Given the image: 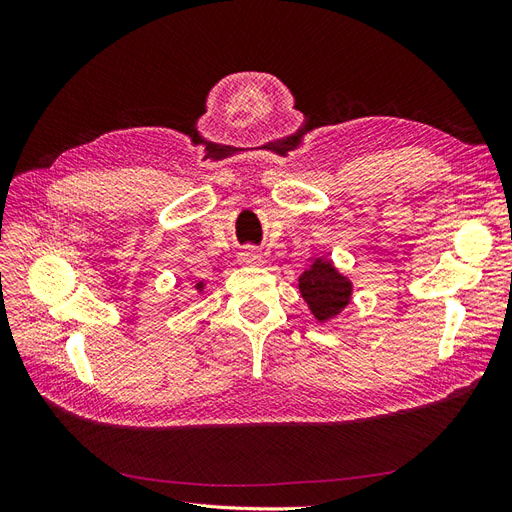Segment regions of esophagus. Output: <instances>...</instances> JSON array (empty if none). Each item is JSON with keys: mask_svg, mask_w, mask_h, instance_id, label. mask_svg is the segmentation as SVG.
Segmentation results:
<instances>
[{"mask_svg": "<svg viewBox=\"0 0 512 512\" xmlns=\"http://www.w3.org/2000/svg\"><path fill=\"white\" fill-rule=\"evenodd\" d=\"M239 262L243 267H254L262 262V254L256 250V247H245V250L239 254Z\"/></svg>", "mask_w": 512, "mask_h": 512, "instance_id": "1", "label": "esophagus"}]
</instances>
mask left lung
Instances as JSON below:
<instances>
[{
	"label": "left lung",
	"mask_w": 512,
	"mask_h": 512,
	"mask_svg": "<svg viewBox=\"0 0 512 512\" xmlns=\"http://www.w3.org/2000/svg\"><path fill=\"white\" fill-rule=\"evenodd\" d=\"M299 292L318 322H331L352 303L354 286L331 258H314L299 275Z\"/></svg>",
	"instance_id": "left-lung-1"
}]
</instances>
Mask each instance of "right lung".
<instances>
[{
  "mask_svg": "<svg viewBox=\"0 0 512 512\" xmlns=\"http://www.w3.org/2000/svg\"><path fill=\"white\" fill-rule=\"evenodd\" d=\"M205 288H207V284H205V282H198V284H194V290H196L198 294H203V292H205Z\"/></svg>",
  "mask_w": 512,
  "mask_h": 512,
  "instance_id": "add662e5",
  "label": "right lung"
}]
</instances>
